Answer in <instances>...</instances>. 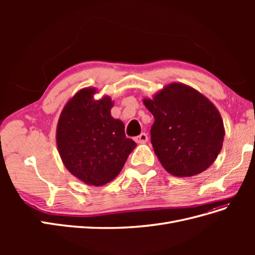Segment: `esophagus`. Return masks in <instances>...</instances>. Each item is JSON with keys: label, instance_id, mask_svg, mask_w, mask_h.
Segmentation results:
<instances>
[{"label": "esophagus", "instance_id": "1", "mask_svg": "<svg viewBox=\"0 0 255 255\" xmlns=\"http://www.w3.org/2000/svg\"><path fill=\"white\" fill-rule=\"evenodd\" d=\"M134 139L137 143H145L146 141H148V135H146L145 133H141L140 135L136 136Z\"/></svg>", "mask_w": 255, "mask_h": 255}]
</instances>
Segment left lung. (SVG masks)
<instances>
[{
    "instance_id": "left-lung-1",
    "label": "left lung",
    "mask_w": 255,
    "mask_h": 255,
    "mask_svg": "<svg viewBox=\"0 0 255 255\" xmlns=\"http://www.w3.org/2000/svg\"><path fill=\"white\" fill-rule=\"evenodd\" d=\"M142 102L154 117L151 142L167 172L194 176L214 163L226 130L219 111L201 92L171 83Z\"/></svg>"
}]
</instances>
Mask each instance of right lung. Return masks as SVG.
I'll return each instance as SVG.
<instances>
[{
	"label": "right lung",
	"instance_id": "right-lung-1",
	"mask_svg": "<svg viewBox=\"0 0 255 255\" xmlns=\"http://www.w3.org/2000/svg\"><path fill=\"white\" fill-rule=\"evenodd\" d=\"M97 88L79 90L60 113L56 144L69 172L87 185L103 186L117 176L136 142L112 117L110 96L95 100Z\"/></svg>",
	"mask_w": 255,
	"mask_h": 255
}]
</instances>
